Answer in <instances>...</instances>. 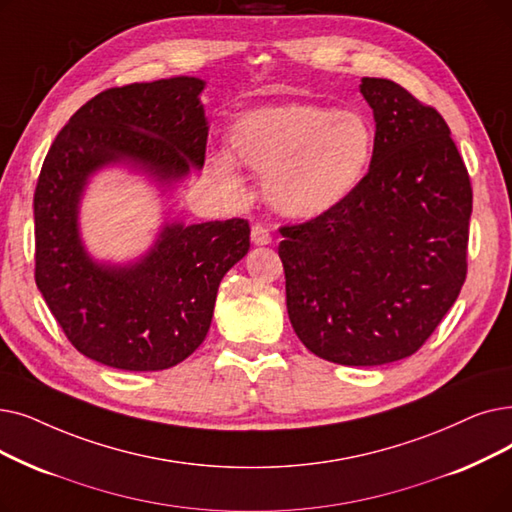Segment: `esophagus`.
<instances>
[{
    "mask_svg": "<svg viewBox=\"0 0 512 512\" xmlns=\"http://www.w3.org/2000/svg\"><path fill=\"white\" fill-rule=\"evenodd\" d=\"M251 240H253V244H270L272 242V234H270V230H268V226H263V224H255L253 226V230H251Z\"/></svg>",
    "mask_w": 512,
    "mask_h": 512,
    "instance_id": "esophagus-1",
    "label": "esophagus"
}]
</instances>
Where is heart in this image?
<instances>
[{"instance_id":"obj_1","label":"heart","mask_w":512,"mask_h":512,"mask_svg":"<svg viewBox=\"0 0 512 512\" xmlns=\"http://www.w3.org/2000/svg\"><path fill=\"white\" fill-rule=\"evenodd\" d=\"M230 144L240 163L265 175V194L278 211L316 217L360 184L374 133L355 110L291 102L242 115ZM209 169L226 184H238L236 163L226 154L211 157Z\"/></svg>"}]
</instances>
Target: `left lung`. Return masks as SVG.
<instances>
[{
    "label": "left lung",
    "instance_id": "1",
    "mask_svg": "<svg viewBox=\"0 0 512 512\" xmlns=\"http://www.w3.org/2000/svg\"><path fill=\"white\" fill-rule=\"evenodd\" d=\"M368 173L339 205L282 226L288 318L318 358L381 366L416 353L466 280L471 177L437 110L364 77Z\"/></svg>",
    "mask_w": 512,
    "mask_h": 512
}]
</instances>
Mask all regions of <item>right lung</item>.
I'll use <instances>...</instances> for the list:
<instances>
[{
	"mask_svg": "<svg viewBox=\"0 0 512 512\" xmlns=\"http://www.w3.org/2000/svg\"><path fill=\"white\" fill-rule=\"evenodd\" d=\"M203 87L196 77L110 87L77 110L43 161L35 282L66 339L104 366L150 372L184 362L207 337L221 278L251 247L240 217L169 224L127 268L94 263L79 240V198L96 169L129 161L173 182L203 167Z\"/></svg>",
	"mask_w": 512,
	"mask_h": 512,
	"instance_id": "obj_1",
	"label": "right lung"
}]
</instances>
